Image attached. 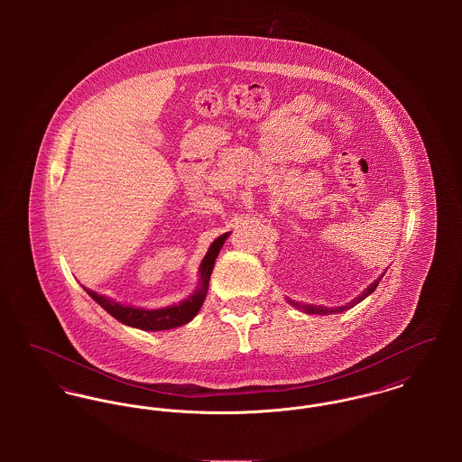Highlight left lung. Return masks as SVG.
<instances>
[{"instance_id":"obj_1","label":"left lung","mask_w":462,"mask_h":462,"mask_svg":"<svg viewBox=\"0 0 462 462\" xmlns=\"http://www.w3.org/2000/svg\"><path fill=\"white\" fill-rule=\"evenodd\" d=\"M381 279H383V275L379 277V279H375L361 295H357L352 302H348L346 306H339V308H326V306H313V304H300V302H295V300H290L288 299V302L293 306V308H297V310H300V311H304V313H310V315H334V313H343V311H346V310H350V308H354L356 304H359L361 300H365L370 293H374L375 291V288H377V284L381 282Z\"/></svg>"}]
</instances>
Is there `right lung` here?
<instances>
[{"label":"right lung","mask_w":462,"mask_h":462,"mask_svg":"<svg viewBox=\"0 0 462 462\" xmlns=\"http://www.w3.org/2000/svg\"><path fill=\"white\" fill-rule=\"evenodd\" d=\"M227 236H229V233H224L209 245L206 256L202 258L200 266H199L200 277H199L198 290H194V293L189 299L181 300L176 306H169V308H162V310H143V308H134V306H125V304H119V302H116L105 295H99L85 286L83 288L105 311H108L116 320L123 322L125 326L140 330H167L185 326L198 315L199 310L206 299L213 264H215V260H217Z\"/></svg>","instance_id":"add662e5"}]
</instances>
